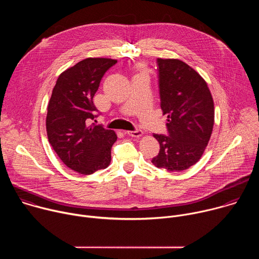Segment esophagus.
<instances>
[{
  "instance_id": "1",
  "label": "esophagus",
  "mask_w": 259,
  "mask_h": 259,
  "mask_svg": "<svg viewBox=\"0 0 259 259\" xmlns=\"http://www.w3.org/2000/svg\"><path fill=\"white\" fill-rule=\"evenodd\" d=\"M126 133L132 137H139L142 135V131L140 129H136L134 131H126Z\"/></svg>"
}]
</instances>
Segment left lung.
<instances>
[{
    "label": "left lung",
    "instance_id": "obj_1",
    "mask_svg": "<svg viewBox=\"0 0 259 259\" xmlns=\"http://www.w3.org/2000/svg\"><path fill=\"white\" fill-rule=\"evenodd\" d=\"M167 135L154 134L160 152L152 163L167 171H183L202 157L214 125V103L205 80L179 59H157Z\"/></svg>",
    "mask_w": 259,
    "mask_h": 259
}]
</instances>
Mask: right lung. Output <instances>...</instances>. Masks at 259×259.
I'll return each instance as SVG.
<instances>
[{"instance_id": "add662e5", "label": "right lung", "mask_w": 259, "mask_h": 259, "mask_svg": "<svg viewBox=\"0 0 259 259\" xmlns=\"http://www.w3.org/2000/svg\"><path fill=\"white\" fill-rule=\"evenodd\" d=\"M116 63V59L90 57L67 68L58 77L48 103L49 142L60 160L80 174L105 169L112 159L117 134L89 121L97 117L93 97L100 81Z\"/></svg>"}]
</instances>
